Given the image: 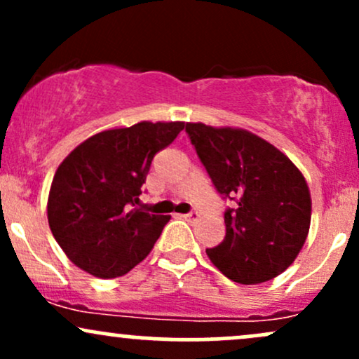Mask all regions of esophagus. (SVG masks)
Segmentation results:
<instances>
[{
	"mask_svg": "<svg viewBox=\"0 0 359 359\" xmlns=\"http://www.w3.org/2000/svg\"><path fill=\"white\" fill-rule=\"evenodd\" d=\"M184 219H187V221H196L197 217H199V212H196V211H192V212H187V214H184Z\"/></svg>",
	"mask_w": 359,
	"mask_h": 359,
	"instance_id": "obj_1",
	"label": "esophagus"
}]
</instances>
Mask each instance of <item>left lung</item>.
<instances>
[{
  "mask_svg": "<svg viewBox=\"0 0 359 359\" xmlns=\"http://www.w3.org/2000/svg\"><path fill=\"white\" fill-rule=\"evenodd\" d=\"M222 199L226 236L205 253L229 280L253 285L275 278L299 255L311 226V194L287 155L245 130L185 125Z\"/></svg>",
  "mask_w": 359,
  "mask_h": 359,
  "instance_id": "left-lung-1",
  "label": "left lung"
}]
</instances>
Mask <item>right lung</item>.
Listing matches in <instances>:
<instances>
[{
	"instance_id": "1",
	"label": "right lung",
	"mask_w": 359,
	"mask_h": 359,
	"mask_svg": "<svg viewBox=\"0 0 359 359\" xmlns=\"http://www.w3.org/2000/svg\"><path fill=\"white\" fill-rule=\"evenodd\" d=\"M184 123L142 121L101 131L74 148L53 175L47 216L69 259L100 278L121 277L147 258L170 216L140 208L151 160Z\"/></svg>"
}]
</instances>
